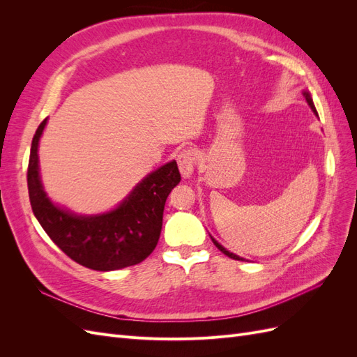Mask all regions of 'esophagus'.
Masks as SVG:
<instances>
[{
  "label": "esophagus",
  "mask_w": 357,
  "mask_h": 357,
  "mask_svg": "<svg viewBox=\"0 0 357 357\" xmlns=\"http://www.w3.org/2000/svg\"><path fill=\"white\" fill-rule=\"evenodd\" d=\"M176 159H177V164H178L181 176L185 178L190 177L193 167H195V160H197L195 152H193L192 149H183L177 153Z\"/></svg>",
  "instance_id": "esophagus-1"
}]
</instances>
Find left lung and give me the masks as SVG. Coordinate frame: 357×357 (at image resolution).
<instances>
[{
	"label": "left lung",
	"instance_id": "8db88e82",
	"mask_svg": "<svg viewBox=\"0 0 357 357\" xmlns=\"http://www.w3.org/2000/svg\"><path fill=\"white\" fill-rule=\"evenodd\" d=\"M304 96H305V100H307V102H308V105L311 107V110L314 112V114H317V110H316V107H314V102H312V100H311V95H310V92H304ZM213 240V243H214V245L219 248V250L223 253V255H226L228 257H231V259H235V261H244L243 257H240V256H236V255H234V253H231V252H228L226 250V248L223 247V245H220L218 241H215L214 238H211Z\"/></svg>",
	"mask_w": 357,
	"mask_h": 357
}]
</instances>
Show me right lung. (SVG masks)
Returning <instances> with one entry per match:
<instances>
[{
	"instance_id": "1",
	"label": "right lung",
	"mask_w": 357,
	"mask_h": 357,
	"mask_svg": "<svg viewBox=\"0 0 357 357\" xmlns=\"http://www.w3.org/2000/svg\"><path fill=\"white\" fill-rule=\"evenodd\" d=\"M45 119L32 138L28 192L41 228L61 250L95 271H114L143 262L155 250L162 229L165 201L181 177L176 160L150 172L117 208L98 215H77L53 204L38 172V142Z\"/></svg>"
}]
</instances>
